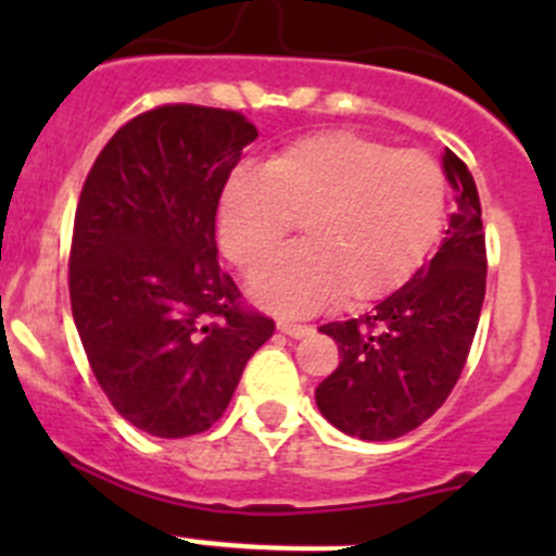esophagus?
<instances>
[{
    "label": "esophagus",
    "mask_w": 556,
    "mask_h": 556,
    "mask_svg": "<svg viewBox=\"0 0 556 556\" xmlns=\"http://www.w3.org/2000/svg\"><path fill=\"white\" fill-rule=\"evenodd\" d=\"M279 333L290 336V339H306L312 333L309 325H295V323H277Z\"/></svg>",
    "instance_id": "esophagus-1"
}]
</instances>
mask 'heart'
Returning <instances> with one entry per match:
<instances>
[{
	"instance_id": "obj_1",
	"label": "heart",
	"mask_w": 556,
	"mask_h": 556,
	"mask_svg": "<svg viewBox=\"0 0 556 556\" xmlns=\"http://www.w3.org/2000/svg\"><path fill=\"white\" fill-rule=\"evenodd\" d=\"M446 185L419 150H390L350 131L290 142L263 164L228 174L217 239L250 271L299 220L304 242L277 252L250 295L277 314H312L341 295L368 304L401 288L435 244Z\"/></svg>"
}]
</instances>
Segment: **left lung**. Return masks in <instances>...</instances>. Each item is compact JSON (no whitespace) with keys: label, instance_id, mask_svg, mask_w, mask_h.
Masks as SVG:
<instances>
[{"label":"left lung","instance_id":"8db88e82","mask_svg":"<svg viewBox=\"0 0 556 556\" xmlns=\"http://www.w3.org/2000/svg\"><path fill=\"white\" fill-rule=\"evenodd\" d=\"M441 164L457 210L439 252L363 317L319 325L339 344L341 363L314 401L333 428L355 439H401L433 417L473 344L486 288L479 190L452 150Z\"/></svg>","mask_w":556,"mask_h":556}]
</instances>
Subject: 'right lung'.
<instances>
[{
	"label": "right lung",
	"mask_w": 556,
	"mask_h": 556,
	"mask_svg": "<svg viewBox=\"0 0 556 556\" xmlns=\"http://www.w3.org/2000/svg\"><path fill=\"white\" fill-rule=\"evenodd\" d=\"M257 137L231 110L166 104L128 121L83 185L72 317L104 395L159 439L210 430L274 323L217 263L220 190Z\"/></svg>",
	"instance_id": "right-lung-1"
}]
</instances>
